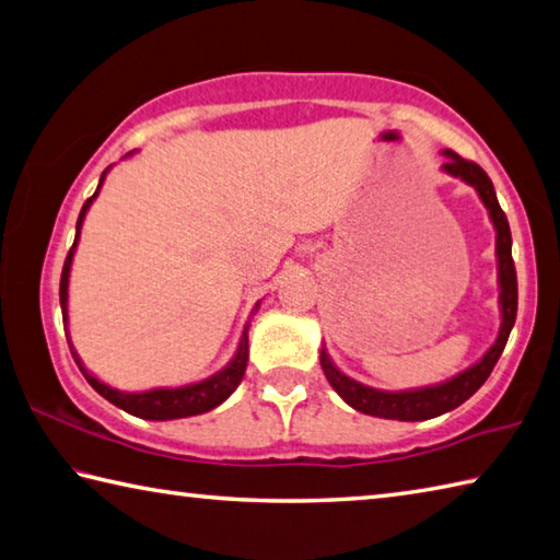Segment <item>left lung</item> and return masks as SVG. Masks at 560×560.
<instances>
[{
    "mask_svg": "<svg viewBox=\"0 0 560 560\" xmlns=\"http://www.w3.org/2000/svg\"><path fill=\"white\" fill-rule=\"evenodd\" d=\"M441 154L445 156L441 171L453 178H460L467 186H472L480 196L482 206L487 208V215L494 228V257H497V287H500V332H497L494 342L487 348L480 360L470 368L457 372L455 377L439 382V384H425V386H413V389H374L370 384H362L358 380L348 377V374L338 370V364L330 360L325 345L320 348V368L328 377L330 386L340 394L345 404H350L354 411H362L368 416H380V419H394V421H425L435 419V416L448 413L457 406L465 404L470 396L480 389V386L490 377L494 370L497 360L504 350L506 340H510V332L516 320V269L512 259V232L506 215L500 208V200H497V192L490 176L485 171L472 164V161H465L457 156L455 151L443 149Z\"/></svg>",
    "mask_w": 560,
    "mask_h": 560,
    "instance_id": "obj_1",
    "label": "left lung"
}]
</instances>
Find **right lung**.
I'll use <instances>...</instances> for the list:
<instances>
[{
  "mask_svg": "<svg viewBox=\"0 0 560 560\" xmlns=\"http://www.w3.org/2000/svg\"><path fill=\"white\" fill-rule=\"evenodd\" d=\"M135 154V151H129L127 156ZM125 156V159H127ZM107 166L103 171V176H100L97 183V190L93 192V198L85 200L83 210H80L78 215V225H75V242L73 247H70L66 264H63V273H60V311H63V328H66V338L70 345V352H73V360L78 364V370L83 372V377L88 380V384L93 386V389L105 396L109 404H115L117 409L127 411L131 416H137V419H147V421H174V419H188V416H198V413H206L210 409H215L225 399H230V394L237 389L242 377H245V370H247V360H249V318L254 313L259 311V303L252 308L249 318L245 323V330H242V338L237 342V350L232 354V360L225 364V368L218 370L215 374H210L206 380H198V382H190V384H180V386H154V389H141V392H125V389H115V386H109L107 382H103L100 377H95L93 372L85 368V362L80 360L78 350L73 348V340H70V330H68V283H70V267H73V257H75V249H78V240H80V230H83V222L90 206H93V200L100 196V188H103L105 176L109 174Z\"/></svg>",
  "mask_w": 560,
  "mask_h": 560,
  "instance_id": "obj_1",
  "label": "right lung"
}]
</instances>
